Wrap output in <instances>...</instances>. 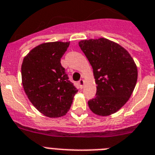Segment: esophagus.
<instances>
[{"label":"esophagus","instance_id":"34e87169","mask_svg":"<svg viewBox=\"0 0 155 155\" xmlns=\"http://www.w3.org/2000/svg\"><path fill=\"white\" fill-rule=\"evenodd\" d=\"M78 84L79 87H80L81 89V88H83V86H84V84H85V81L83 80V79H81V80H79L78 81Z\"/></svg>","mask_w":155,"mask_h":155}]
</instances>
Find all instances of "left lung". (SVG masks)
Here are the masks:
<instances>
[{
  "label": "left lung",
  "instance_id": "1",
  "mask_svg": "<svg viewBox=\"0 0 155 155\" xmlns=\"http://www.w3.org/2000/svg\"><path fill=\"white\" fill-rule=\"evenodd\" d=\"M79 47L91 64L97 93L88 104L98 116H109L124 105L135 89L138 70L124 47L104 38L81 40Z\"/></svg>",
  "mask_w": 155,
  "mask_h": 155
}]
</instances>
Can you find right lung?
Listing matches in <instances>:
<instances>
[{
    "mask_svg": "<svg viewBox=\"0 0 155 155\" xmlns=\"http://www.w3.org/2000/svg\"><path fill=\"white\" fill-rule=\"evenodd\" d=\"M69 45L70 42L42 43L24 57L21 66L22 84L29 101L51 118L66 115L78 93L60 62Z\"/></svg>",
    "mask_w": 155,
    "mask_h": 155,
    "instance_id": "obj_1",
    "label": "right lung"
}]
</instances>
